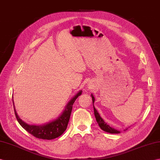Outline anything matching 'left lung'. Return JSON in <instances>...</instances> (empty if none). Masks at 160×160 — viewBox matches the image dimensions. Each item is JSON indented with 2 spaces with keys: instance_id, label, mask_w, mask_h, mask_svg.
<instances>
[{
  "instance_id": "8db88e82",
  "label": "left lung",
  "mask_w": 160,
  "mask_h": 160,
  "mask_svg": "<svg viewBox=\"0 0 160 160\" xmlns=\"http://www.w3.org/2000/svg\"><path fill=\"white\" fill-rule=\"evenodd\" d=\"M91 97H92V104H93L94 102H95V98L92 94H91ZM93 109H94V114H95V117L96 118V121H97L100 128H101L103 131H104L106 132H108L110 133H120V131H118V130H117V129H115L114 128L110 127V125H108L106 122L103 120V118L100 117V115L98 113V110L95 109V108L94 107V105H93Z\"/></svg>"
}]
</instances>
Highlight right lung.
I'll list each match as a JSON object with an SVG mask.
<instances>
[{"mask_svg":"<svg viewBox=\"0 0 160 160\" xmlns=\"http://www.w3.org/2000/svg\"><path fill=\"white\" fill-rule=\"evenodd\" d=\"M82 91H80L78 92H77V94L75 96H73L70 99V101L66 105L65 110L62 111L61 114L59 115L58 118L53 120L52 121L48 122L46 124L42 125H34L27 124V122H24L18 117L16 110L14 108V112L15 114H16V117L22 127L37 138L43 140H52L56 138H58V136H61L63 132L66 130L70 118V116H71L73 103L75 102L76 99L82 94ZM13 103L14 107L13 100Z\"/></svg>","mask_w":160,"mask_h":160,"instance_id":"right-lung-1","label":"right lung"}]
</instances>
